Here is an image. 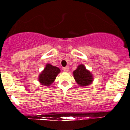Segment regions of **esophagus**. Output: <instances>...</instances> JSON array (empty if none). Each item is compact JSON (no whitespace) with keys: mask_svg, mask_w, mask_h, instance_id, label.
<instances>
[{"mask_svg":"<svg viewBox=\"0 0 130 130\" xmlns=\"http://www.w3.org/2000/svg\"><path fill=\"white\" fill-rule=\"evenodd\" d=\"M63 70H64V72H68L69 70V67H64V68H63Z\"/></svg>","mask_w":130,"mask_h":130,"instance_id":"obj_1","label":"esophagus"}]
</instances>
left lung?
Returning <instances> with one entry per match:
<instances>
[{"instance_id": "obj_1", "label": "left lung", "mask_w": 130, "mask_h": 130, "mask_svg": "<svg viewBox=\"0 0 130 130\" xmlns=\"http://www.w3.org/2000/svg\"><path fill=\"white\" fill-rule=\"evenodd\" d=\"M74 79L80 86H86L91 84L93 80V76L83 64H80L73 72Z\"/></svg>"}]
</instances>
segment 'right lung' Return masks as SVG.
Instances as JSON below:
<instances>
[{
    "label": "right lung",
    "instance_id": "add662e5",
    "mask_svg": "<svg viewBox=\"0 0 130 130\" xmlns=\"http://www.w3.org/2000/svg\"><path fill=\"white\" fill-rule=\"evenodd\" d=\"M60 72V69L57 67L53 66L50 64H47L44 70L39 75L38 81L41 85L50 86L54 82Z\"/></svg>",
    "mask_w": 130,
    "mask_h": 130
}]
</instances>
